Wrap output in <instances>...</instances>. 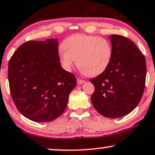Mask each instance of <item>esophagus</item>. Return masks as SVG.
<instances>
[{
	"mask_svg": "<svg viewBox=\"0 0 155 155\" xmlns=\"http://www.w3.org/2000/svg\"><path fill=\"white\" fill-rule=\"evenodd\" d=\"M77 83H78V84H84V82H85V81H84V80H82V79H79V78H78L77 79Z\"/></svg>",
	"mask_w": 155,
	"mask_h": 155,
	"instance_id": "obj_1",
	"label": "esophagus"
}]
</instances>
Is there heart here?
Returning <instances> with one entry per match:
<instances>
[{"instance_id":"obj_1","label":"heart","mask_w":155,"mask_h":155,"mask_svg":"<svg viewBox=\"0 0 155 155\" xmlns=\"http://www.w3.org/2000/svg\"><path fill=\"white\" fill-rule=\"evenodd\" d=\"M62 46L59 51V58L67 71H71L76 61L82 73L97 76L107 69L112 59V46L104 38L76 34L66 39Z\"/></svg>"}]
</instances>
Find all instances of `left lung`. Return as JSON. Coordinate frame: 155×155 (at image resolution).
<instances>
[{
  "instance_id": "8db88e82",
  "label": "left lung",
  "mask_w": 155,
  "mask_h": 155,
  "mask_svg": "<svg viewBox=\"0 0 155 155\" xmlns=\"http://www.w3.org/2000/svg\"><path fill=\"white\" fill-rule=\"evenodd\" d=\"M113 56L105 71L90 81L94 85L91 102L105 117L117 118L129 114L141 100L145 89L146 61L134 42L111 35Z\"/></svg>"
}]
</instances>
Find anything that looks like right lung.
I'll use <instances>...</instances> for the list:
<instances>
[{
	"mask_svg": "<svg viewBox=\"0 0 155 155\" xmlns=\"http://www.w3.org/2000/svg\"><path fill=\"white\" fill-rule=\"evenodd\" d=\"M8 77L18 110L35 122L60 116L76 86L74 74L61 68L57 39L20 45L8 63Z\"/></svg>",
	"mask_w": 155,
	"mask_h": 155,
	"instance_id": "obj_1",
	"label": "right lung"
}]
</instances>
